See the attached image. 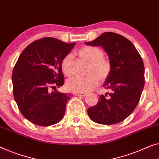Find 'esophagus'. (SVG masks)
Returning a JSON list of instances; mask_svg holds the SVG:
<instances>
[{"label": "esophagus", "mask_w": 159, "mask_h": 159, "mask_svg": "<svg viewBox=\"0 0 159 159\" xmlns=\"http://www.w3.org/2000/svg\"><path fill=\"white\" fill-rule=\"evenodd\" d=\"M87 95V93H75L74 95H77V96H86Z\"/></svg>", "instance_id": "obj_1"}]
</instances>
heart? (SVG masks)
I'll use <instances>...</instances> for the list:
<instances>
[{"mask_svg":"<svg viewBox=\"0 0 159 159\" xmlns=\"http://www.w3.org/2000/svg\"><path fill=\"white\" fill-rule=\"evenodd\" d=\"M81 58L89 61L87 69V76L82 77H74L67 80L66 87L68 90L73 93H87L106 80L112 70L111 62L103 57V51L100 48L94 46H85L77 52ZM74 57L68 54L61 61V69L64 75L71 76L73 72Z\"/></svg>","mask_w":159,"mask_h":159,"instance_id":"obj_1","label":"heart"}]
</instances>
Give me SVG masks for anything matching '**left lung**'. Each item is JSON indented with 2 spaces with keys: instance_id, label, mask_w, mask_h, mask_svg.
<instances>
[{
  "instance_id": "left-lung-1",
  "label": "left lung",
  "mask_w": 159,
  "mask_h": 159,
  "mask_svg": "<svg viewBox=\"0 0 159 159\" xmlns=\"http://www.w3.org/2000/svg\"><path fill=\"white\" fill-rule=\"evenodd\" d=\"M84 43L102 47L112 65L111 72L103 84L109 92L101 95L87 113L97 123H118L132 113L141 98L145 83L143 61L134 45L118 34L105 32Z\"/></svg>"
}]
</instances>
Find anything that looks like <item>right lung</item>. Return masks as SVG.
Listing matches in <instances>:
<instances>
[{
    "label": "right lung",
    "instance_id": "add662e5",
    "mask_svg": "<svg viewBox=\"0 0 159 159\" xmlns=\"http://www.w3.org/2000/svg\"><path fill=\"white\" fill-rule=\"evenodd\" d=\"M75 43L47 37L34 41L22 52L13 70V93L20 112L31 123L49 126L65 113L70 94L56 87L64 83L61 61ZM55 90L50 92L51 89Z\"/></svg>",
    "mask_w": 159,
    "mask_h": 159
}]
</instances>
